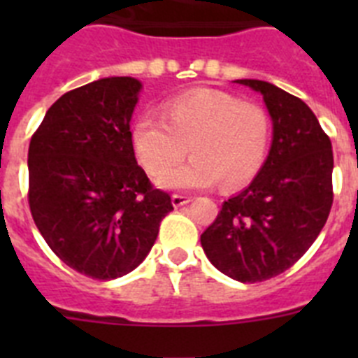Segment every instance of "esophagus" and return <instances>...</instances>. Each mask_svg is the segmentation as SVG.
<instances>
[{
    "label": "esophagus",
    "instance_id": "esophagus-1",
    "mask_svg": "<svg viewBox=\"0 0 358 358\" xmlns=\"http://www.w3.org/2000/svg\"><path fill=\"white\" fill-rule=\"evenodd\" d=\"M189 201H192V197H188V195H182V194H173L172 195V204L176 208L185 206V204H188Z\"/></svg>",
    "mask_w": 358,
    "mask_h": 358
}]
</instances>
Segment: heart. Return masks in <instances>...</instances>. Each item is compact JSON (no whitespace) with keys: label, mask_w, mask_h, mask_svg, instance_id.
Masks as SVG:
<instances>
[{"label":"heart","mask_w":358,"mask_h":358,"mask_svg":"<svg viewBox=\"0 0 358 358\" xmlns=\"http://www.w3.org/2000/svg\"><path fill=\"white\" fill-rule=\"evenodd\" d=\"M273 141V120L264 106L217 90H195L163 106V120L140 115L131 129L134 154L148 176L186 165L157 179L164 188L202 189L220 181L236 189L264 169Z\"/></svg>","instance_id":"heart-1"}]
</instances>
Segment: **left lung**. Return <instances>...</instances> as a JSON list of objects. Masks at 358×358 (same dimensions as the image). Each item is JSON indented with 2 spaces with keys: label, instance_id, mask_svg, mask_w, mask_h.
<instances>
[{
  "label": "left lung",
  "instance_id": "obj_1",
  "mask_svg": "<svg viewBox=\"0 0 358 358\" xmlns=\"http://www.w3.org/2000/svg\"><path fill=\"white\" fill-rule=\"evenodd\" d=\"M236 82L264 94L273 145L255 181L224 201L201 243L220 273L256 283L292 267L327 224L334 202V152L303 100L264 80Z\"/></svg>",
  "mask_w": 358,
  "mask_h": 358
}]
</instances>
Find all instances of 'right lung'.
Segmentation results:
<instances>
[{
  "mask_svg": "<svg viewBox=\"0 0 358 358\" xmlns=\"http://www.w3.org/2000/svg\"><path fill=\"white\" fill-rule=\"evenodd\" d=\"M140 90L136 78L110 77L68 91L28 148L34 222L68 267L93 280L138 267L173 210L134 156L131 116Z\"/></svg>",
  "mask_w": 358,
  "mask_h": 358,
  "instance_id": "add662e5",
  "label": "right lung"
}]
</instances>
